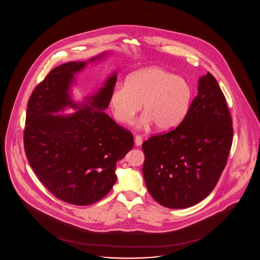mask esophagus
<instances>
[{"label": "esophagus", "mask_w": 260, "mask_h": 260, "mask_svg": "<svg viewBox=\"0 0 260 260\" xmlns=\"http://www.w3.org/2000/svg\"><path fill=\"white\" fill-rule=\"evenodd\" d=\"M135 144L136 146H140L142 144V136H135Z\"/></svg>", "instance_id": "obj_1"}]
</instances>
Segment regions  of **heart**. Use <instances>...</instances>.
Here are the masks:
<instances>
[{
  "mask_svg": "<svg viewBox=\"0 0 260 260\" xmlns=\"http://www.w3.org/2000/svg\"><path fill=\"white\" fill-rule=\"evenodd\" d=\"M192 90L185 80L161 67L152 66L129 75L125 85H117L110 95L114 118L121 124H133L142 105L140 127L155 124L156 129L170 131L187 114Z\"/></svg>",
  "mask_w": 260,
  "mask_h": 260,
  "instance_id": "obj_1",
  "label": "heart"
}]
</instances>
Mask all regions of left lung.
I'll use <instances>...</instances> for the list:
<instances>
[{
    "instance_id": "left-lung-1",
    "label": "left lung",
    "mask_w": 260,
    "mask_h": 260,
    "mask_svg": "<svg viewBox=\"0 0 260 260\" xmlns=\"http://www.w3.org/2000/svg\"><path fill=\"white\" fill-rule=\"evenodd\" d=\"M232 140V119L222 90L212 75H204L180 124L142 144V173L150 195L169 209L198 204L216 185Z\"/></svg>"
}]
</instances>
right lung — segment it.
Listing matches in <instances>:
<instances>
[{
	"instance_id": "add662e5",
	"label": "right lung",
	"mask_w": 260,
	"mask_h": 260,
	"mask_svg": "<svg viewBox=\"0 0 260 260\" xmlns=\"http://www.w3.org/2000/svg\"><path fill=\"white\" fill-rule=\"evenodd\" d=\"M108 53L55 67L28 101L23 136L28 161L56 198L76 206L94 204L109 193L117 180V161L134 147L132 133L104 112L117 82L116 71L83 101L72 98L75 75ZM67 108L76 112L59 114Z\"/></svg>"
}]
</instances>
